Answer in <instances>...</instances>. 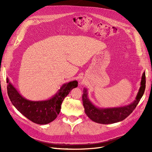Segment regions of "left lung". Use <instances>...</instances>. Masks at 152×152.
I'll return each instance as SVG.
<instances>
[{"instance_id": "8db88e82", "label": "left lung", "mask_w": 152, "mask_h": 152, "mask_svg": "<svg viewBox=\"0 0 152 152\" xmlns=\"http://www.w3.org/2000/svg\"><path fill=\"white\" fill-rule=\"evenodd\" d=\"M145 72H144L142 76L139 91L133 102L130 104L114 108L96 107L89 100L87 89L84 88L82 98L85 113L92 121L101 124H111L123 121L132 113L143 96L145 89Z\"/></svg>"}]
</instances>
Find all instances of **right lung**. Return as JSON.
<instances>
[{
    "label": "right lung",
    "mask_w": 152,
    "mask_h": 152,
    "mask_svg": "<svg viewBox=\"0 0 152 152\" xmlns=\"http://www.w3.org/2000/svg\"><path fill=\"white\" fill-rule=\"evenodd\" d=\"M7 93L10 102L20 113L32 122L46 125L59 115L64 99L73 88L77 86L76 80L63 85L54 96L43 101H31L24 98L7 77Z\"/></svg>",
    "instance_id": "1"
}]
</instances>
